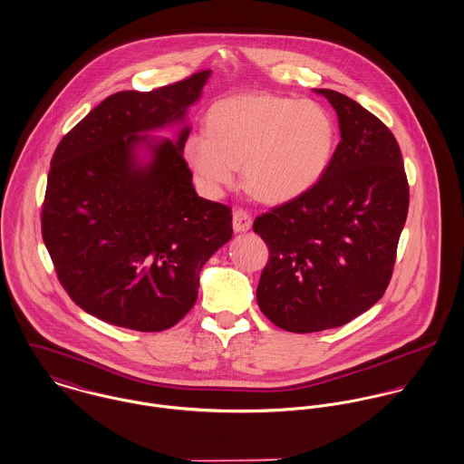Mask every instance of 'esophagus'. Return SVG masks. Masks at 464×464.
Segmentation results:
<instances>
[{
  "mask_svg": "<svg viewBox=\"0 0 464 464\" xmlns=\"http://www.w3.org/2000/svg\"><path fill=\"white\" fill-rule=\"evenodd\" d=\"M253 226V217L247 209L244 208H237L233 211V229L237 233H244V231H249Z\"/></svg>",
  "mask_w": 464,
  "mask_h": 464,
  "instance_id": "obj_1",
  "label": "esophagus"
}]
</instances>
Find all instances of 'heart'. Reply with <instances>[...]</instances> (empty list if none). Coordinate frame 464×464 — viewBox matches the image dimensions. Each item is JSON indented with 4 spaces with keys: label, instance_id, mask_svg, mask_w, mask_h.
Segmentation results:
<instances>
[{
    "label": "heart",
    "instance_id": "obj_1",
    "mask_svg": "<svg viewBox=\"0 0 464 464\" xmlns=\"http://www.w3.org/2000/svg\"><path fill=\"white\" fill-rule=\"evenodd\" d=\"M334 140V121L322 104L247 94L213 104L207 131H190L181 151L207 196L231 187L242 165L244 183L255 196L285 203L320 179Z\"/></svg>",
    "mask_w": 464,
    "mask_h": 464
}]
</instances>
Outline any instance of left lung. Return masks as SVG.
Wrapping results in <instances>:
<instances>
[{
  "label": "left lung",
  "mask_w": 464,
  "mask_h": 464,
  "mask_svg": "<svg viewBox=\"0 0 464 464\" xmlns=\"http://www.w3.org/2000/svg\"><path fill=\"white\" fill-rule=\"evenodd\" d=\"M316 92L338 113L336 151L311 188L253 224L268 247L257 306L290 333L345 325L384 295L410 208L390 128L336 91Z\"/></svg>",
  "instance_id": "1"
}]
</instances>
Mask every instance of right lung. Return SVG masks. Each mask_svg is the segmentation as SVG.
I'll return each mask as SVG.
<instances>
[{
	"label": "right lung",
	"mask_w": 464,
	"mask_h": 464,
	"mask_svg": "<svg viewBox=\"0 0 464 464\" xmlns=\"http://www.w3.org/2000/svg\"><path fill=\"white\" fill-rule=\"evenodd\" d=\"M209 71L150 92L122 91L91 110L56 146L43 238L69 297L108 324L158 333L198 301L199 272L233 235L231 208L196 194L181 144L140 135L181 122ZM154 158L139 166L134 148Z\"/></svg>",
	"instance_id": "right-lung-1"
}]
</instances>
